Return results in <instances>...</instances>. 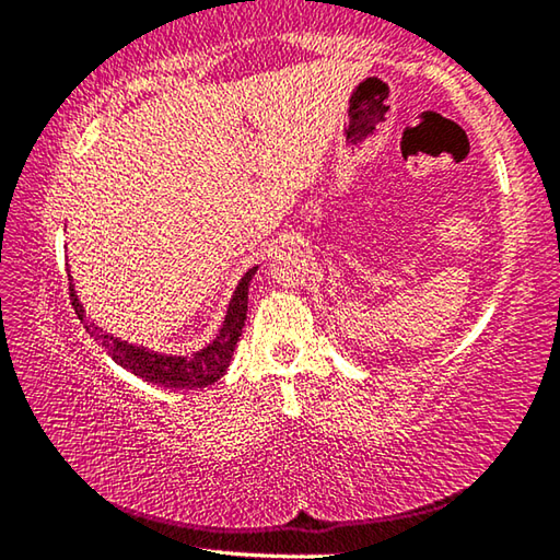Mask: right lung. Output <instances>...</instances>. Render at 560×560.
I'll return each mask as SVG.
<instances>
[{"label": "right lung", "mask_w": 560, "mask_h": 560, "mask_svg": "<svg viewBox=\"0 0 560 560\" xmlns=\"http://www.w3.org/2000/svg\"><path fill=\"white\" fill-rule=\"evenodd\" d=\"M254 273H257V267L246 271L244 279L240 281V287H236L234 296L230 301V308H226L220 334H217V338L210 346L197 350L192 355L155 353V350L132 346L128 340L108 336L106 330L98 328L96 324H89L73 287H69V291H71V306L75 308V316L81 318L83 328H86L89 334L108 350V355L116 360L120 368H126V371L136 373L138 377H143V381L160 387L192 390V387H207L220 381L226 371V365H230L236 340H240L244 320H246V301H249V281Z\"/></svg>", "instance_id": "1"}]
</instances>
